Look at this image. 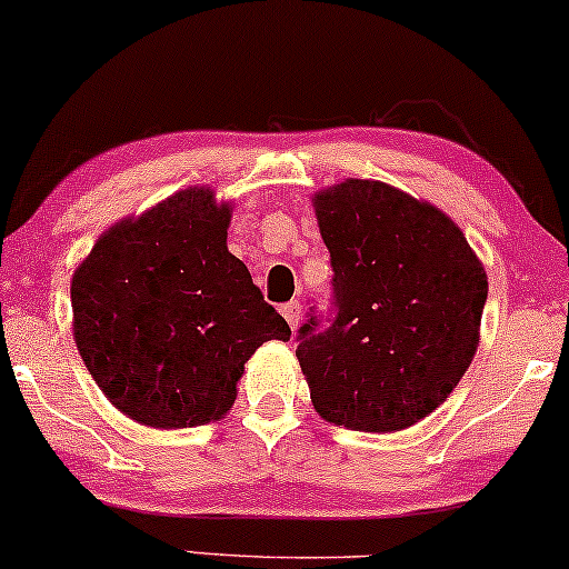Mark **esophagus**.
<instances>
[{
	"instance_id": "34e87169",
	"label": "esophagus",
	"mask_w": 569,
	"mask_h": 569,
	"mask_svg": "<svg viewBox=\"0 0 569 569\" xmlns=\"http://www.w3.org/2000/svg\"><path fill=\"white\" fill-rule=\"evenodd\" d=\"M282 316H284V321L290 323V329H298V323H300V319H302V306H300L298 300L284 302V306H282Z\"/></svg>"
}]
</instances>
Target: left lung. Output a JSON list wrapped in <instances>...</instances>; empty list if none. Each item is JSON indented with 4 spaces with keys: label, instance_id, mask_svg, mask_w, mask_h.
Masks as SVG:
<instances>
[{
    "label": "left lung",
    "instance_id": "8db88e82",
    "mask_svg": "<svg viewBox=\"0 0 569 569\" xmlns=\"http://www.w3.org/2000/svg\"><path fill=\"white\" fill-rule=\"evenodd\" d=\"M331 256L335 316L298 329L302 376L323 420L392 433L447 400L478 350L483 263L437 206L379 180L313 196Z\"/></svg>",
    "mask_w": 569,
    "mask_h": 569
}]
</instances>
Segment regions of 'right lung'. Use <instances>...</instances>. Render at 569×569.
Segmentation results:
<instances>
[{
    "instance_id": "1",
    "label": "right lung",
    "mask_w": 569,
    "mask_h": 569,
    "mask_svg": "<svg viewBox=\"0 0 569 569\" xmlns=\"http://www.w3.org/2000/svg\"><path fill=\"white\" fill-rule=\"evenodd\" d=\"M230 203L188 188L122 219L72 274V331L107 400L153 429L227 416L248 358L290 327L227 250Z\"/></svg>"
}]
</instances>
